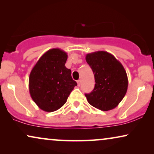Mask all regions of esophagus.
Returning <instances> with one entry per match:
<instances>
[{
    "mask_svg": "<svg viewBox=\"0 0 154 154\" xmlns=\"http://www.w3.org/2000/svg\"><path fill=\"white\" fill-rule=\"evenodd\" d=\"M77 84H78V85H79V86L81 85V80H78V81H77Z\"/></svg>",
    "mask_w": 154,
    "mask_h": 154,
    "instance_id": "1",
    "label": "esophagus"
}]
</instances>
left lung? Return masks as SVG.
I'll use <instances>...</instances> for the list:
<instances>
[{"mask_svg":"<svg viewBox=\"0 0 154 154\" xmlns=\"http://www.w3.org/2000/svg\"><path fill=\"white\" fill-rule=\"evenodd\" d=\"M85 60L96 83L93 90L85 94L88 103L102 111L116 108L128 90V75L123 66L113 54L105 51L87 54Z\"/></svg>","mask_w":154,"mask_h":154,"instance_id":"left-lung-1","label":"left lung"}]
</instances>
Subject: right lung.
Listing matches in <instances>:
<instances>
[{
	"label": "right lung",
	"mask_w": 154,
	"mask_h": 154,
	"mask_svg": "<svg viewBox=\"0 0 154 154\" xmlns=\"http://www.w3.org/2000/svg\"><path fill=\"white\" fill-rule=\"evenodd\" d=\"M66 52L59 48L48 50L31 70L29 79L30 95L37 106L47 112L58 110L66 102L76 82L65 66Z\"/></svg>",
	"instance_id": "add662e5"
}]
</instances>
